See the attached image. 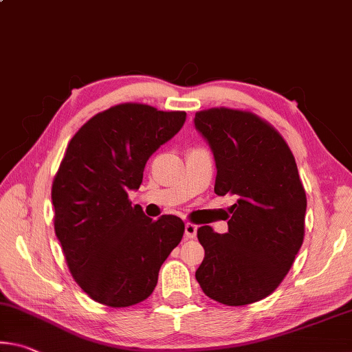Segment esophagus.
Segmentation results:
<instances>
[{"instance_id": "1", "label": "esophagus", "mask_w": 352, "mask_h": 352, "mask_svg": "<svg viewBox=\"0 0 352 352\" xmlns=\"http://www.w3.org/2000/svg\"><path fill=\"white\" fill-rule=\"evenodd\" d=\"M196 235H197V226L191 224V222L185 224V236H186V239L196 238Z\"/></svg>"}]
</instances>
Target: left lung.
Segmentation results:
<instances>
[{
	"label": "left lung",
	"mask_w": 352,
	"mask_h": 352,
	"mask_svg": "<svg viewBox=\"0 0 352 352\" xmlns=\"http://www.w3.org/2000/svg\"><path fill=\"white\" fill-rule=\"evenodd\" d=\"M194 125L214 156V192L236 199L227 233L197 230L205 256L196 278L221 304L256 302L280 285L304 241L307 199L296 161L278 131L248 111L205 109Z\"/></svg>",
	"instance_id": "obj_1"
}]
</instances>
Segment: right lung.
I'll use <instances>...</instances> for the list:
<instances>
[{"instance_id":"right-lung-1","label":"right lung","mask_w":352,"mask_h":352,"mask_svg":"<svg viewBox=\"0 0 352 352\" xmlns=\"http://www.w3.org/2000/svg\"><path fill=\"white\" fill-rule=\"evenodd\" d=\"M185 120V111L122 103L89 119L67 146L52 188L54 232L75 282L100 304L147 299L182 241L180 217L152 221L128 191L139 189L147 160Z\"/></svg>"}]
</instances>
